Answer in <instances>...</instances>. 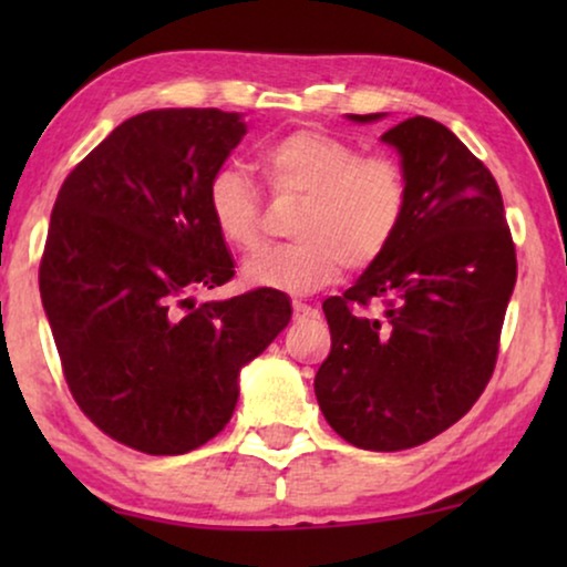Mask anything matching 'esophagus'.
Returning <instances> with one entry per match:
<instances>
[{
	"mask_svg": "<svg viewBox=\"0 0 567 567\" xmlns=\"http://www.w3.org/2000/svg\"><path fill=\"white\" fill-rule=\"evenodd\" d=\"M293 317L297 320H315V317H320V312L315 307L305 305V301H293Z\"/></svg>",
	"mask_w": 567,
	"mask_h": 567,
	"instance_id": "esophagus-1",
	"label": "esophagus"
}]
</instances>
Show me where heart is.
Instances as JSON below:
<instances>
[{"label": "heart", "mask_w": 567, "mask_h": 567, "mask_svg": "<svg viewBox=\"0 0 567 567\" xmlns=\"http://www.w3.org/2000/svg\"><path fill=\"white\" fill-rule=\"evenodd\" d=\"M258 167L276 193L305 196L293 221L297 243L262 247L245 260L255 289L309 293L338 281L343 262L367 268L394 243L405 221L410 185L386 154L363 157L346 138L299 128L258 152ZM208 219L235 250L260 243V196L245 169L224 165L206 188Z\"/></svg>", "instance_id": "heart-1"}]
</instances>
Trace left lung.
I'll list each match as a JSON object with an SVG mask.
<instances>
[{"instance_id": "left-lung-1", "label": "left lung", "mask_w": 567, "mask_h": 567, "mask_svg": "<svg viewBox=\"0 0 567 567\" xmlns=\"http://www.w3.org/2000/svg\"><path fill=\"white\" fill-rule=\"evenodd\" d=\"M382 142L408 175V214L382 258L322 305L332 346L315 394L348 444L400 452L439 436L483 394L514 293L516 250L498 183L452 131L415 115ZM371 298L388 307L384 323L354 309Z\"/></svg>"}]
</instances>
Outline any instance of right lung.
<instances>
[{
  "mask_svg": "<svg viewBox=\"0 0 567 567\" xmlns=\"http://www.w3.org/2000/svg\"><path fill=\"white\" fill-rule=\"evenodd\" d=\"M247 126L216 107L123 121L61 185L41 260V299L69 390L107 436L185 454L224 431L239 371L291 320L281 291L196 307L235 276L206 188Z\"/></svg>",
  "mask_w": 567,
  "mask_h": 567,
  "instance_id": "1",
  "label": "right lung"
}]
</instances>
